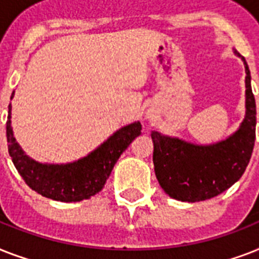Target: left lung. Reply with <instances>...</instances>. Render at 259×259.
Returning <instances> with one entry per match:
<instances>
[{
	"label": "left lung",
	"mask_w": 259,
	"mask_h": 259,
	"mask_svg": "<svg viewBox=\"0 0 259 259\" xmlns=\"http://www.w3.org/2000/svg\"><path fill=\"white\" fill-rule=\"evenodd\" d=\"M246 113L231 136L215 144L197 145L179 137L152 132L154 172L161 188L176 200L203 201L221 195L245 173L255 141L257 110L251 75L245 58Z\"/></svg>",
	"instance_id": "obj_1"
}]
</instances>
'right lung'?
I'll use <instances>...</instances> for the list:
<instances>
[{"label": "right lung", "mask_w": 259, "mask_h": 259, "mask_svg": "<svg viewBox=\"0 0 259 259\" xmlns=\"http://www.w3.org/2000/svg\"><path fill=\"white\" fill-rule=\"evenodd\" d=\"M14 91L10 99H13ZM12 105L8 110V150L16 169L30 188L41 196L58 201H80L102 191L115 162L134 138L141 134L140 121L123 126L97 149L76 161L47 164L30 158L18 145L12 129Z\"/></svg>", "instance_id": "1"}]
</instances>
